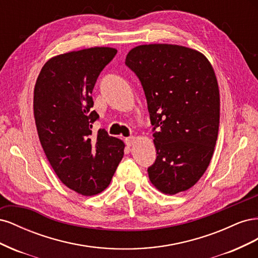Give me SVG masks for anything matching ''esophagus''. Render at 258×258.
<instances>
[{"instance_id":"obj_1","label":"esophagus","mask_w":258,"mask_h":258,"mask_svg":"<svg viewBox=\"0 0 258 258\" xmlns=\"http://www.w3.org/2000/svg\"><path fill=\"white\" fill-rule=\"evenodd\" d=\"M135 143H136V138L135 137H130V138L126 139V144L128 146H132Z\"/></svg>"}]
</instances>
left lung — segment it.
<instances>
[{
    "instance_id": "8db88e82",
    "label": "left lung",
    "mask_w": 258,
    "mask_h": 258,
    "mask_svg": "<svg viewBox=\"0 0 258 258\" xmlns=\"http://www.w3.org/2000/svg\"><path fill=\"white\" fill-rule=\"evenodd\" d=\"M126 64L143 86L157 151L148 177L159 191L189 189L204 175L220 126V89L204 53L172 44L132 48Z\"/></svg>"
}]
</instances>
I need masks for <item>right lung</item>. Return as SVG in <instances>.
<instances>
[{"instance_id": "1", "label": "right lung", "mask_w": 258, "mask_h": 258, "mask_svg": "<svg viewBox=\"0 0 258 258\" xmlns=\"http://www.w3.org/2000/svg\"><path fill=\"white\" fill-rule=\"evenodd\" d=\"M112 47H91L50 58L34 87L33 110L38 138L60 181L83 196L110 185L123 156L124 143L104 129L92 131V89L116 54Z\"/></svg>"}]
</instances>
